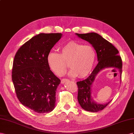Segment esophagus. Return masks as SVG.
<instances>
[{
    "instance_id": "34e87169",
    "label": "esophagus",
    "mask_w": 134,
    "mask_h": 134,
    "mask_svg": "<svg viewBox=\"0 0 134 134\" xmlns=\"http://www.w3.org/2000/svg\"><path fill=\"white\" fill-rule=\"evenodd\" d=\"M68 79H62V80H61V83H64L65 82L68 81Z\"/></svg>"
}]
</instances>
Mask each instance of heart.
Wrapping results in <instances>:
<instances>
[{"instance_id":"heart-1","label":"heart","mask_w":134,"mask_h":134,"mask_svg":"<svg viewBox=\"0 0 134 134\" xmlns=\"http://www.w3.org/2000/svg\"><path fill=\"white\" fill-rule=\"evenodd\" d=\"M96 58L94 48L90 45H82L72 41L60 48V53L51 51L47 55L49 68L58 76L64 75L68 62L72 77L84 78L92 70Z\"/></svg>"}]
</instances>
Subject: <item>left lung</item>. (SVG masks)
Here are the masks:
<instances>
[{
  "label": "left lung",
  "mask_w": 134,
  "mask_h": 134,
  "mask_svg": "<svg viewBox=\"0 0 134 134\" xmlns=\"http://www.w3.org/2000/svg\"><path fill=\"white\" fill-rule=\"evenodd\" d=\"M82 39L88 41L92 45L97 52L98 63L92 73L85 80L77 82L78 87L77 99L82 108L87 111L97 112L107 106L106 104H98L91 96V85L97 74L105 68H117L120 72L121 79L122 62L118 51L114 46L102 36L95 32L76 34Z\"/></svg>",
  "instance_id": "1"
}]
</instances>
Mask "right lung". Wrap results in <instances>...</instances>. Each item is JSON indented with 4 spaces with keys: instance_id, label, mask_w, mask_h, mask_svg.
<instances>
[{
    "instance_id": "add662e5",
    "label": "right lung",
    "mask_w": 134,
    "mask_h": 134,
    "mask_svg": "<svg viewBox=\"0 0 134 134\" xmlns=\"http://www.w3.org/2000/svg\"><path fill=\"white\" fill-rule=\"evenodd\" d=\"M62 36L38 34L22 45L14 56L12 79L17 98L36 113H48L55 108L60 80L50 70L47 55Z\"/></svg>"
}]
</instances>
